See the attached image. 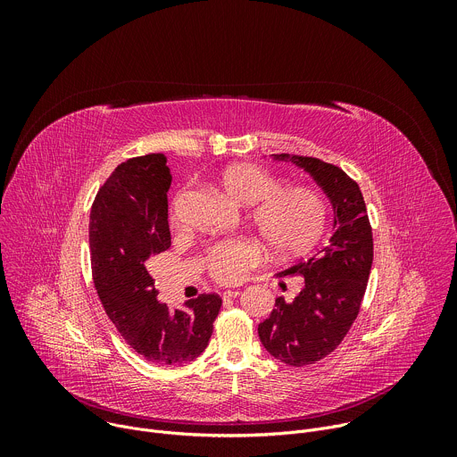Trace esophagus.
I'll list each match as a JSON object with an SVG mask.
<instances>
[{"label": "esophagus", "instance_id": "1", "mask_svg": "<svg viewBox=\"0 0 457 457\" xmlns=\"http://www.w3.org/2000/svg\"><path fill=\"white\" fill-rule=\"evenodd\" d=\"M238 295H240V291H237V289H229V291H224L222 298H224V300H231V298H237Z\"/></svg>", "mask_w": 457, "mask_h": 457}]
</instances>
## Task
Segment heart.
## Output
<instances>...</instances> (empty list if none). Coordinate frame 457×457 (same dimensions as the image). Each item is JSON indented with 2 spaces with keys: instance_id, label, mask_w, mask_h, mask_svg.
Here are the masks:
<instances>
[{
  "instance_id": "b5f03b06",
  "label": "heart",
  "mask_w": 457,
  "mask_h": 457,
  "mask_svg": "<svg viewBox=\"0 0 457 457\" xmlns=\"http://www.w3.org/2000/svg\"><path fill=\"white\" fill-rule=\"evenodd\" d=\"M219 186L238 204L249 206V220L260 238L277 254L291 256L307 251L321 237L329 206L321 195L303 186L284 182L262 166L233 164L219 175ZM187 189H180L170 208L179 222ZM262 253L249 238H229L213 244L204 256L210 275L222 284H237L258 266Z\"/></svg>"
}]
</instances>
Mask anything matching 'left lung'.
Masks as SVG:
<instances>
[{
  "mask_svg": "<svg viewBox=\"0 0 457 457\" xmlns=\"http://www.w3.org/2000/svg\"><path fill=\"white\" fill-rule=\"evenodd\" d=\"M328 193L335 210V233L328 247L278 273L302 277L293 302L277 298L271 314L258 325L266 351L291 367H303L329 356L354 323L372 266V228L356 180L342 168L314 157L287 154Z\"/></svg>",
  "mask_w": 457,
  "mask_h": 457,
  "instance_id": "left-lung-1",
  "label": "left lung"
}]
</instances>
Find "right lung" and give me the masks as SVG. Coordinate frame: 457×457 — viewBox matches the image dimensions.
<instances>
[{"instance_id": "1", "label": "right lung", "mask_w": 457, "mask_h": 457, "mask_svg": "<svg viewBox=\"0 0 457 457\" xmlns=\"http://www.w3.org/2000/svg\"><path fill=\"white\" fill-rule=\"evenodd\" d=\"M162 154L119 164L96 195L90 213V262L99 300L126 344L157 365H182L210 344L222 298L201 293L182 309L157 300L152 260L170 249Z\"/></svg>"}]
</instances>
